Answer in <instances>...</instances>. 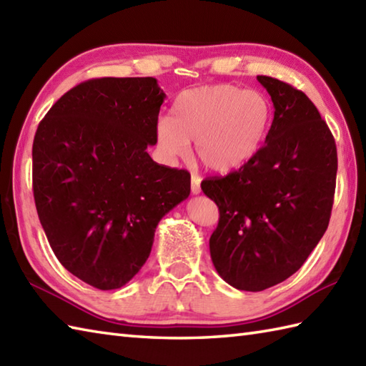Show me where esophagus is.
I'll return each instance as SVG.
<instances>
[{
    "label": "esophagus",
    "instance_id": "34e87169",
    "mask_svg": "<svg viewBox=\"0 0 366 366\" xmlns=\"http://www.w3.org/2000/svg\"><path fill=\"white\" fill-rule=\"evenodd\" d=\"M199 184H201L199 176L198 174H192V193H193V195H198V193L201 192Z\"/></svg>",
    "mask_w": 366,
    "mask_h": 366
}]
</instances>
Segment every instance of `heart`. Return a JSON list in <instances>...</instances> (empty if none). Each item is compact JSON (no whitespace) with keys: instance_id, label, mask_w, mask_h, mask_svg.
Returning <instances> with one entry per match:
<instances>
[{"instance_id":"1","label":"heart","mask_w":366,"mask_h":366,"mask_svg":"<svg viewBox=\"0 0 366 366\" xmlns=\"http://www.w3.org/2000/svg\"><path fill=\"white\" fill-rule=\"evenodd\" d=\"M274 121L270 100L259 91L234 84L185 89L173 104V118L155 122V146L165 162L190 152L214 173L227 174L250 162L266 142Z\"/></svg>"}]
</instances>
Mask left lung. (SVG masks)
I'll list each match as a JSON object with an SVG mask.
<instances>
[{
  "mask_svg": "<svg viewBox=\"0 0 366 366\" xmlns=\"http://www.w3.org/2000/svg\"><path fill=\"white\" fill-rule=\"evenodd\" d=\"M258 81L274 104L266 143L224 177L201 182L219 206L209 239L219 275L240 291H264L295 274L329 227L337 146L315 104L291 84Z\"/></svg>",
  "mask_w": 366,
  "mask_h": 366,
  "instance_id": "8db88e82",
  "label": "left lung"
}]
</instances>
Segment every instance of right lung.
Listing matches in <instances>:
<instances>
[{
	"instance_id": "1",
	"label": "right lung",
	"mask_w": 366,
	"mask_h": 366,
	"mask_svg": "<svg viewBox=\"0 0 366 366\" xmlns=\"http://www.w3.org/2000/svg\"><path fill=\"white\" fill-rule=\"evenodd\" d=\"M165 100L152 76L76 84L39 124L33 192L58 261L108 291L149 258L162 217L190 195L185 169L155 163V122Z\"/></svg>"
}]
</instances>
